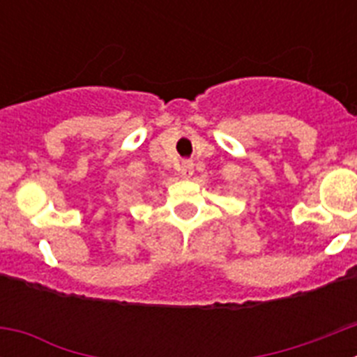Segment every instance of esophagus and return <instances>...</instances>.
<instances>
[{
    "label": "esophagus",
    "mask_w": 357,
    "mask_h": 357,
    "mask_svg": "<svg viewBox=\"0 0 357 357\" xmlns=\"http://www.w3.org/2000/svg\"><path fill=\"white\" fill-rule=\"evenodd\" d=\"M193 160H182V166H181V173L182 176L189 178V176L193 175Z\"/></svg>",
    "instance_id": "esophagus-1"
}]
</instances>
